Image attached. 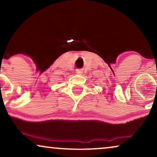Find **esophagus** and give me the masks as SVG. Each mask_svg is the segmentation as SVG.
Wrapping results in <instances>:
<instances>
[{"instance_id": "34e87169", "label": "esophagus", "mask_w": 157, "mask_h": 157, "mask_svg": "<svg viewBox=\"0 0 157 157\" xmlns=\"http://www.w3.org/2000/svg\"><path fill=\"white\" fill-rule=\"evenodd\" d=\"M76 73L77 74H82V70H81V69H76Z\"/></svg>"}]
</instances>
